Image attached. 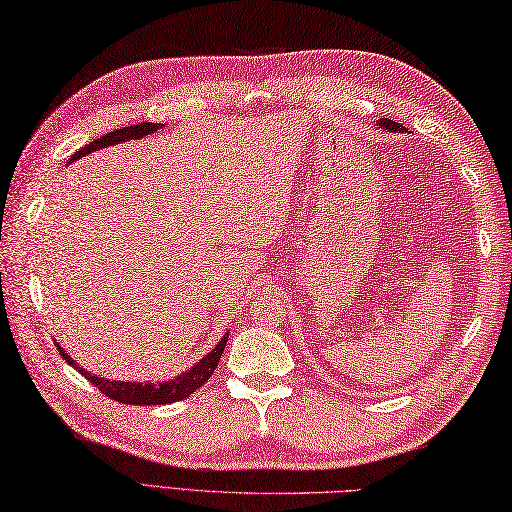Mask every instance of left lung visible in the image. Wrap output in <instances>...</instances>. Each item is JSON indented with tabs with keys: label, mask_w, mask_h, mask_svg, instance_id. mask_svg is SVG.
Here are the masks:
<instances>
[{
	"label": "left lung",
	"mask_w": 512,
	"mask_h": 512,
	"mask_svg": "<svg viewBox=\"0 0 512 512\" xmlns=\"http://www.w3.org/2000/svg\"><path fill=\"white\" fill-rule=\"evenodd\" d=\"M375 123H378L380 128L387 130V132H402V134H406V128H402L400 123H395V121H391V119H378Z\"/></svg>",
	"instance_id": "left-lung-1"
}]
</instances>
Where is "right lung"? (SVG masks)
Returning <instances> with one entry per match:
<instances>
[{"instance_id":"right-lung-1","label":"right lung","mask_w":512,"mask_h":512,"mask_svg":"<svg viewBox=\"0 0 512 512\" xmlns=\"http://www.w3.org/2000/svg\"><path fill=\"white\" fill-rule=\"evenodd\" d=\"M163 128V123H137V125H128V128H121V130H114L108 132L106 137L90 141L88 145H83L79 152H75L70 156V161H77L81 156H88L90 152L101 150V148H110V145H119L123 141H132V139H143L148 137V134H154L156 130ZM229 333L216 342V347L198 360L194 367L187 369L185 373L176 375L174 380H165V382H128V380H110V378H101V375L90 373L81 367V364L70 358L68 353L59 347L57 342V351L64 356V360L70 364V367H75L81 375H86V378L95 384V387L103 393L108 395V398L123 402V404H172V402H179L190 398V395L201 389L203 384L210 380V375L214 373V369L218 367V360H221L223 351H225V344H227Z\"/></svg>"}]
</instances>
